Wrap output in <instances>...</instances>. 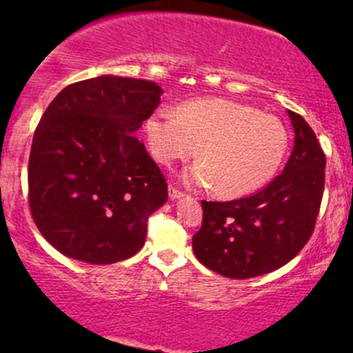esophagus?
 I'll list each match as a JSON object with an SVG mask.
<instances>
[{
	"label": "esophagus",
	"mask_w": 353,
	"mask_h": 353,
	"mask_svg": "<svg viewBox=\"0 0 353 353\" xmlns=\"http://www.w3.org/2000/svg\"><path fill=\"white\" fill-rule=\"evenodd\" d=\"M169 197H171V199H179V197H184V192L177 188H174V185H169Z\"/></svg>",
	"instance_id": "34e87169"
}]
</instances>
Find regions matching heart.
Returning <instances> with one entry per match:
<instances>
[{"mask_svg": "<svg viewBox=\"0 0 353 353\" xmlns=\"http://www.w3.org/2000/svg\"><path fill=\"white\" fill-rule=\"evenodd\" d=\"M154 159L163 165L194 156L199 163L185 172L196 185H214L224 197H241L264 188L289 149L281 119L228 99L182 103L176 112L157 109L144 123Z\"/></svg>", "mask_w": 353, "mask_h": 353, "instance_id": "obj_1", "label": "heart"}]
</instances>
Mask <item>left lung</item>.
Wrapping results in <instances>:
<instances>
[{"mask_svg":"<svg viewBox=\"0 0 353 353\" xmlns=\"http://www.w3.org/2000/svg\"><path fill=\"white\" fill-rule=\"evenodd\" d=\"M294 149L283 172L244 199L202 201L192 249L201 264L229 279H250L285 265L314 234L325 184V154L297 112L289 111Z\"/></svg>","mask_w":353,"mask_h":353,"instance_id":"8db88e82","label":"left lung"}]
</instances>
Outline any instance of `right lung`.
<instances>
[{
    "label": "right lung",
    "mask_w": 353,
    "mask_h": 353,
    "mask_svg": "<svg viewBox=\"0 0 353 353\" xmlns=\"http://www.w3.org/2000/svg\"><path fill=\"white\" fill-rule=\"evenodd\" d=\"M152 81L99 76L72 83L36 125L28 201L36 228L66 257L114 264L139 252L168 182L132 134L161 103Z\"/></svg>",
    "instance_id": "obj_1"
}]
</instances>
